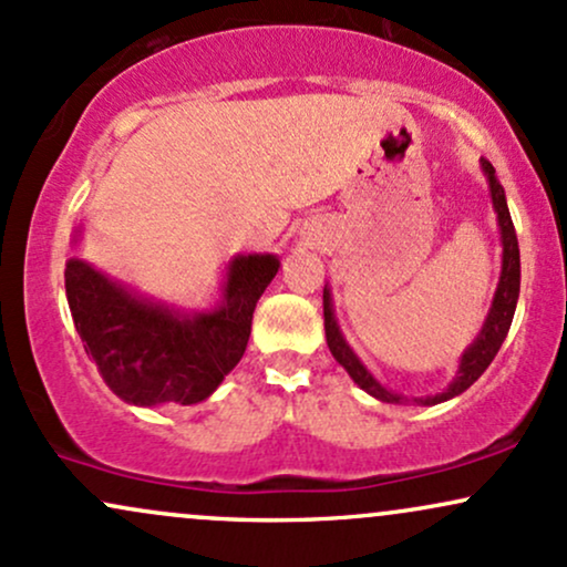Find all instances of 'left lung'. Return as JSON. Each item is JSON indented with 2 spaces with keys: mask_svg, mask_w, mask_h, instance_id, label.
Returning <instances> with one entry per match:
<instances>
[{
  "mask_svg": "<svg viewBox=\"0 0 567 567\" xmlns=\"http://www.w3.org/2000/svg\"><path fill=\"white\" fill-rule=\"evenodd\" d=\"M485 177H488L491 185V202H494L496 217H498V230H502V278H498L496 295H494V305H491L488 318H485L481 334H477L475 342L464 350L462 363H458L456 379L449 384V390L437 392V395H427V398H405L398 395L388 388L377 382L371 377V371L361 363V358L352 352V348L344 342L342 331H339L337 318H334V305H331V291L323 289V326H326V342H329L331 355L337 358L339 365H344V371L352 377V382L358 388L374 395L377 401L382 403H395V405H435L443 401H451V398L462 395L470 384H475L485 369H488L491 361L496 358L498 348L507 339V331L512 326V318H515V308H517V297H520V246H517V233L515 225H512L509 217V206H507V196H504L502 183L496 179V169L488 158H481Z\"/></svg>",
  "mask_w": 567,
  "mask_h": 567,
  "instance_id": "left-lung-1",
  "label": "left lung"
}]
</instances>
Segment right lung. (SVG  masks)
<instances>
[{"label": "right lung", "instance_id": "add662e5", "mask_svg": "<svg viewBox=\"0 0 567 567\" xmlns=\"http://www.w3.org/2000/svg\"><path fill=\"white\" fill-rule=\"evenodd\" d=\"M278 268L276 255L233 257L217 308L190 316L71 257L65 297L86 355L124 403L190 405L206 401L241 361L257 299Z\"/></svg>", "mask_w": 567, "mask_h": 567}]
</instances>
